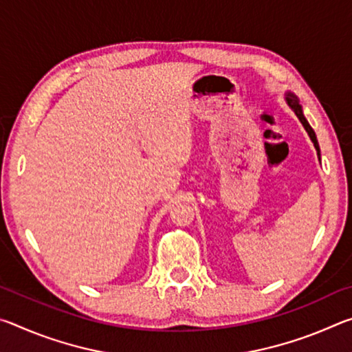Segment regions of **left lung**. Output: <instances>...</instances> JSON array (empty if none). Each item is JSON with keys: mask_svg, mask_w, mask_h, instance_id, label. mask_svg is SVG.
<instances>
[{"mask_svg": "<svg viewBox=\"0 0 352 352\" xmlns=\"http://www.w3.org/2000/svg\"><path fill=\"white\" fill-rule=\"evenodd\" d=\"M285 100H287V105L290 107L292 110L295 111V115H296V118L300 119L301 121V124H302V127L306 129V132H307V135H309V138L312 140V142H314V146H315V148H317V153H318V158H320V146H318V141H317V136H315V132H314V129L309 126V122H307V119L305 118V115H302V107L300 105V100L296 99V96L294 93H290V91H287L285 93Z\"/></svg>", "mask_w": 352, "mask_h": 352, "instance_id": "1", "label": "left lung"}]
</instances>
